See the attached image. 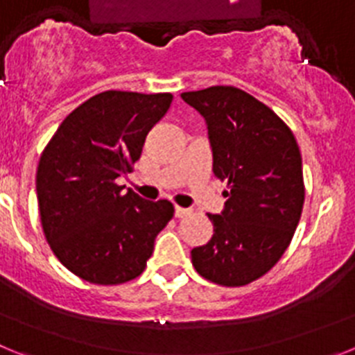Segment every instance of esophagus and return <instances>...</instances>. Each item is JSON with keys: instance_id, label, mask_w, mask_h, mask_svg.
<instances>
[{"instance_id": "obj_1", "label": "esophagus", "mask_w": 355, "mask_h": 355, "mask_svg": "<svg viewBox=\"0 0 355 355\" xmlns=\"http://www.w3.org/2000/svg\"><path fill=\"white\" fill-rule=\"evenodd\" d=\"M174 215H175V218H183V216L190 215V209L181 208V206H174Z\"/></svg>"}]
</instances>
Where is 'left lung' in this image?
<instances>
[{
  "label": "left lung",
  "instance_id": "left-lung-1",
  "mask_svg": "<svg viewBox=\"0 0 355 355\" xmlns=\"http://www.w3.org/2000/svg\"><path fill=\"white\" fill-rule=\"evenodd\" d=\"M181 97L205 117L213 174L229 184L222 213H208L211 240L192 249V263L211 283L243 286L281 259L300 220L299 146L268 106L236 87L218 85Z\"/></svg>",
  "mask_w": 355,
  "mask_h": 355
}]
</instances>
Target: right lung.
Segmentation results:
<instances>
[{"label": "right lung", "instance_id": "right-lung-1", "mask_svg": "<svg viewBox=\"0 0 355 355\" xmlns=\"http://www.w3.org/2000/svg\"><path fill=\"white\" fill-rule=\"evenodd\" d=\"M171 103L172 94H97L64 119L40 156L37 199L46 240L62 265L89 283L139 277L174 215L168 200H146L115 183L131 172Z\"/></svg>", "mask_w": 355, "mask_h": 355}]
</instances>
